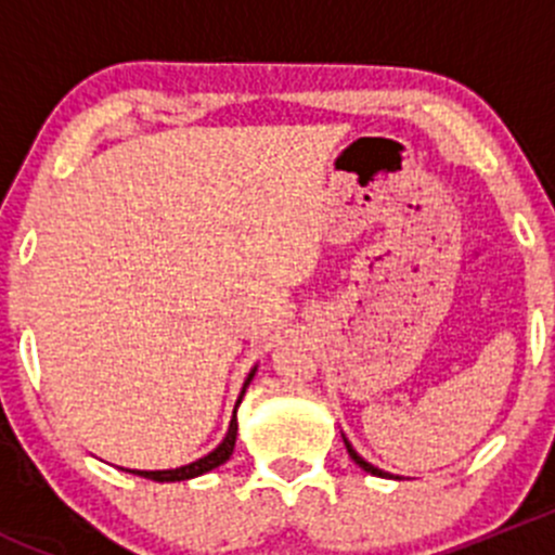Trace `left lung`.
<instances>
[{"label":"left lung","instance_id":"obj_1","mask_svg":"<svg viewBox=\"0 0 555 555\" xmlns=\"http://www.w3.org/2000/svg\"><path fill=\"white\" fill-rule=\"evenodd\" d=\"M344 443H346V451H349V456L354 459L357 464H360L362 469H365V473H371V475H378V478H400V475H391V473H384V469H378V467H373L371 462H365V459L360 456V453L354 451V446L349 443V440H346V435H344Z\"/></svg>","mask_w":555,"mask_h":555}]
</instances>
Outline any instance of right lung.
Returning <instances> with one entry per match:
<instances>
[{
    "mask_svg": "<svg viewBox=\"0 0 555 555\" xmlns=\"http://www.w3.org/2000/svg\"><path fill=\"white\" fill-rule=\"evenodd\" d=\"M257 373V365L251 367L249 376L244 378V386H242V395H238L236 400V408L242 405L244 400V391L246 386L251 384V378H255ZM236 408H233V416H231V424H228V433L225 438H222V443L217 446L215 451H209L206 456L195 459V462L190 464H182V467H173V469H126V473H133V475H142V478H150V480H158V483H177V480H190V478H198V475L209 473V469L220 467V464H225L228 459H231L233 453V446H236V435H238V418H236Z\"/></svg>",
    "mask_w": 555,
    "mask_h": 555,
    "instance_id": "right-lung-1",
    "label": "right lung"
}]
</instances>
